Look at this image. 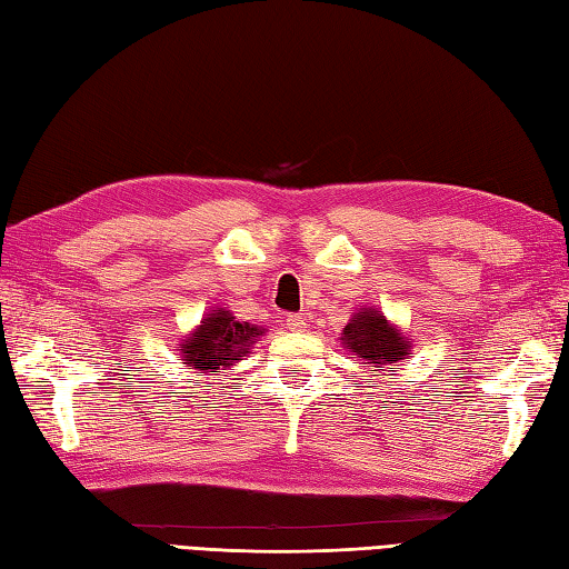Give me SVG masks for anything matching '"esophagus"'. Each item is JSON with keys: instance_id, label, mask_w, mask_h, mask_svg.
Listing matches in <instances>:
<instances>
[{"instance_id": "1", "label": "esophagus", "mask_w": 569, "mask_h": 569, "mask_svg": "<svg viewBox=\"0 0 569 569\" xmlns=\"http://www.w3.org/2000/svg\"><path fill=\"white\" fill-rule=\"evenodd\" d=\"M286 325H288V328H291V330H303L306 328V325H308V318H306V312H296V316H288L286 318Z\"/></svg>"}]
</instances>
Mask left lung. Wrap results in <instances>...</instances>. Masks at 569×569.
I'll list each match as a JSON object with an SVG mask.
<instances>
[{
	"label": "left lung",
	"instance_id": "8db88e82",
	"mask_svg": "<svg viewBox=\"0 0 569 569\" xmlns=\"http://www.w3.org/2000/svg\"><path fill=\"white\" fill-rule=\"evenodd\" d=\"M342 345H347V349H352L355 355H359L367 365L373 367H393L396 361L406 359V355L410 352V345L403 340L401 332L391 328L379 310L357 312L352 322H347L342 332Z\"/></svg>",
	"mask_w": 569,
	"mask_h": 569
}]
</instances>
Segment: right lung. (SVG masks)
Returning a JSON list of instances; mask_svg holds the SVG:
<instances>
[{"label": "right lung", "instance_id": "right-lung-1", "mask_svg": "<svg viewBox=\"0 0 569 569\" xmlns=\"http://www.w3.org/2000/svg\"><path fill=\"white\" fill-rule=\"evenodd\" d=\"M259 335L261 330L257 325L239 322L227 310H214L202 320L198 332L188 337L180 355H183V365L204 373L208 369L229 367L244 357Z\"/></svg>", "mask_w": 569, "mask_h": 569}]
</instances>
